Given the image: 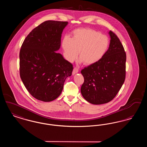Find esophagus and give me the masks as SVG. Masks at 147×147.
<instances>
[{"mask_svg": "<svg viewBox=\"0 0 147 147\" xmlns=\"http://www.w3.org/2000/svg\"><path fill=\"white\" fill-rule=\"evenodd\" d=\"M78 71H79L78 68H77V67H74V69H73V72H72V74L74 75V74L77 73Z\"/></svg>", "mask_w": 147, "mask_h": 147, "instance_id": "esophagus-1", "label": "esophagus"}]
</instances>
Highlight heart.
I'll return each mask as SVG.
<instances>
[{"instance_id": "b5f03b06", "label": "heart", "mask_w": 147, "mask_h": 147, "mask_svg": "<svg viewBox=\"0 0 147 147\" xmlns=\"http://www.w3.org/2000/svg\"><path fill=\"white\" fill-rule=\"evenodd\" d=\"M61 46L65 58L69 62L79 55L80 62L90 65L98 63L106 54L110 40L106 35L90 28H79L73 31V37L64 36Z\"/></svg>"}]
</instances>
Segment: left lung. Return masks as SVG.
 <instances>
[{
    "mask_svg": "<svg viewBox=\"0 0 147 147\" xmlns=\"http://www.w3.org/2000/svg\"><path fill=\"white\" fill-rule=\"evenodd\" d=\"M110 43L109 49L98 63L81 71L84 82L81 87L83 98L94 105L107 103L116 96L126 77V55L118 37L109 32Z\"/></svg>",
    "mask_w": 147,
    "mask_h": 147,
    "instance_id": "1",
    "label": "left lung"
}]
</instances>
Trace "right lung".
Instances as JSON below:
<instances>
[{
	"label": "right lung",
	"instance_id": "obj_1",
	"mask_svg": "<svg viewBox=\"0 0 147 147\" xmlns=\"http://www.w3.org/2000/svg\"><path fill=\"white\" fill-rule=\"evenodd\" d=\"M67 21H45L25 38L20 51V75L30 94L49 102L58 98L73 65L56 53L61 47L63 29Z\"/></svg>",
	"mask_w": 147,
	"mask_h": 147
}]
</instances>
